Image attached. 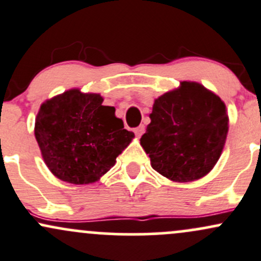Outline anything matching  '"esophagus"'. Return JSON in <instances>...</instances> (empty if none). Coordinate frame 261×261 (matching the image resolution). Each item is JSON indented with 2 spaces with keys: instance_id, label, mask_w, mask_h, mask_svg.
<instances>
[{
  "instance_id": "34e87169",
  "label": "esophagus",
  "mask_w": 261,
  "mask_h": 261,
  "mask_svg": "<svg viewBox=\"0 0 261 261\" xmlns=\"http://www.w3.org/2000/svg\"><path fill=\"white\" fill-rule=\"evenodd\" d=\"M144 133H145V126L144 125H140L139 127L135 128V135L137 137H141L142 134H144Z\"/></svg>"
}]
</instances>
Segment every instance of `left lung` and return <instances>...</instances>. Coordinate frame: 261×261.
<instances>
[{"instance_id": "obj_1", "label": "left lung", "mask_w": 261, "mask_h": 261, "mask_svg": "<svg viewBox=\"0 0 261 261\" xmlns=\"http://www.w3.org/2000/svg\"><path fill=\"white\" fill-rule=\"evenodd\" d=\"M141 146L154 171L174 182H191L211 172L222 154L228 114L218 95L196 82L154 100Z\"/></svg>"}]
</instances>
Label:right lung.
<instances>
[{
  "instance_id": "obj_1",
  "label": "right lung",
  "mask_w": 261,
  "mask_h": 261,
  "mask_svg": "<svg viewBox=\"0 0 261 261\" xmlns=\"http://www.w3.org/2000/svg\"><path fill=\"white\" fill-rule=\"evenodd\" d=\"M102 101L100 94L70 89L39 108L34 135L57 178L73 185L96 182L135 137L115 116V108Z\"/></svg>"
}]
</instances>
